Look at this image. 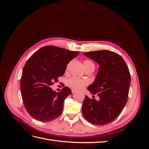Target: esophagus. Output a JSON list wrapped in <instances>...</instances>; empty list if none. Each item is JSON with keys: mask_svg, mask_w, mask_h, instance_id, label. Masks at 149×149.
<instances>
[{"mask_svg": "<svg viewBox=\"0 0 149 149\" xmlns=\"http://www.w3.org/2000/svg\"><path fill=\"white\" fill-rule=\"evenodd\" d=\"M72 93H73V94H74V93H76V91H75V90H74V89H72Z\"/></svg>", "mask_w": 149, "mask_h": 149, "instance_id": "esophagus-1", "label": "esophagus"}]
</instances>
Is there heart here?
Returning <instances> with one entry per match:
<instances>
[{
	"label": "heart",
	"mask_w": 149,
	"mask_h": 149,
	"mask_svg": "<svg viewBox=\"0 0 149 149\" xmlns=\"http://www.w3.org/2000/svg\"><path fill=\"white\" fill-rule=\"evenodd\" d=\"M83 65L86 70L89 68H94V63L90 60H84ZM67 84L70 87L73 88L74 89L79 90V89H81L84 86L87 85L88 82L86 81L79 79L78 78L72 77L68 80Z\"/></svg>",
	"instance_id": "heart-1"
}]
</instances>
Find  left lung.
<instances>
[{"instance_id":"obj_1","label":"left lung","mask_w":149,"mask_h":149,"mask_svg":"<svg viewBox=\"0 0 149 149\" xmlns=\"http://www.w3.org/2000/svg\"><path fill=\"white\" fill-rule=\"evenodd\" d=\"M84 55L100 65L96 77L88 89L100 100L86 96L82 106L84 118L90 123L106 125L121 113L127 101L130 74L122 56L108 50L86 52Z\"/></svg>"}]
</instances>
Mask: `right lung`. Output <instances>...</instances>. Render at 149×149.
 <instances>
[{"instance_id": "obj_1", "label": "right lung", "mask_w": 149, "mask_h": 149, "mask_svg": "<svg viewBox=\"0 0 149 149\" xmlns=\"http://www.w3.org/2000/svg\"><path fill=\"white\" fill-rule=\"evenodd\" d=\"M79 53L45 46L35 52L26 61L20 79V89L24 106L33 118L49 122L61 115L63 102L71 94V90L64 87L56 93L51 86L58 81L67 65Z\"/></svg>"}]
</instances>
